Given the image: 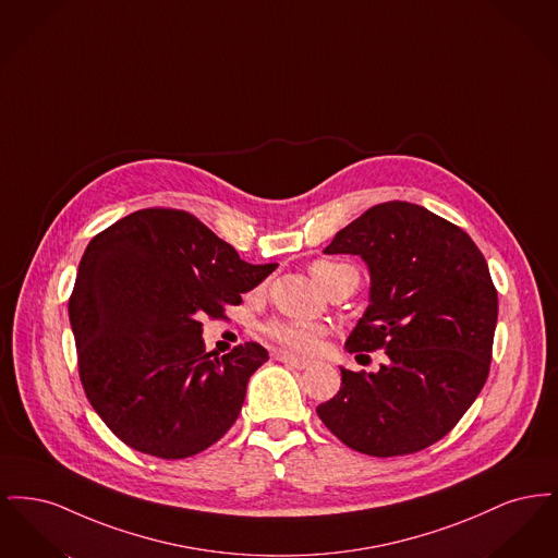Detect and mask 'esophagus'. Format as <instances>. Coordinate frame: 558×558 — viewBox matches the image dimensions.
Here are the masks:
<instances>
[{
	"label": "esophagus",
	"instance_id": "obj_1",
	"mask_svg": "<svg viewBox=\"0 0 558 558\" xmlns=\"http://www.w3.org/2000/svg\"><path fill=\"white\" fill-rule=\"evenodd\" d=\"M276 360L282 362V364H287V366H291V368H296V371H305V368L312 366V360L294 357V355H289V353H276Z\"/></svg>",
	"mask_w": 558,
	"mask_h": 558
}]
</instances>
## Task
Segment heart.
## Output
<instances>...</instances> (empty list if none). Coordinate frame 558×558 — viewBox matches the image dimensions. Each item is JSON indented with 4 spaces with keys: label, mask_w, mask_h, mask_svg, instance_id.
Instances as JSON below:
<instances>
[{
    "label": "heart",
    "mask_w": 558,
    "mask_h": 558,
    "mask_svg": "<svg viewBox=\"0 0 558 558\" xmlns=\"http://www.w3.org/2000/svg\"><path fill=\"white\" fill-rule=\"evenodd\" d=\"M351 271H355V269L347 264H341V262H330V259H319L312 266L314 278L326 291ZM264 335L276 345L292 351V353H314L324 337V328L314 322L276 318L269 319L264 326Z\"/></svg>",
    "instance_id": "b5f03b06"
}]
</instances>
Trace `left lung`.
<instances>
[{
    "mask_svg": "<svg viewBox=\"0 0 558 558\" xmlns=\"http://www.w3.org/2000/svg\"><path fill=\"white\" fill-rule=\"evenodd\" d=\"M360 255L371 305L347 351L383 349L378 372L341 368L316 408L351 450L389 458L446 437L477 399L492 364L498 292L471 236L421 205L391 201L351 221L324 248Z\"/></svg>",
    "mask_w": 558,
    "mask_h": 558,
    "instance_id": "left-lung-1",
    "label": "left lung"
}]
</instances>
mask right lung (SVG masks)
<instances>
[{"label":"right lung","mask_w":558,"mask_h":558,"mask_svg":"<svg viewBox=\"0 0 558 558\" xmlns=\"http://www.w3.org/2000/svg\"><path fill=\"white\" fill-rule=\"evenodd\" d=\"M278 264L251 266L194 215L142 209L96 234L81 257L69 318L83 391L133 450L180 460L236 423L259 343L217 357L203 316L264 282Z\"/></svg>","instance_id":"right-lung-1"}]
</instances>
